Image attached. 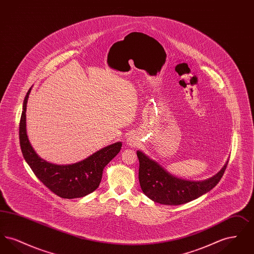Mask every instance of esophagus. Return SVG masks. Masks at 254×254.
I'll return each instance as SVG.
<instances>
[{"label":"esophagus","instance_id":"obj_1","mask_svg":"<svg viewBox=\"0 0 254 254\" xmlns=\"http://www.w3.org/2000/svg\"><path fill=\"white\" fill-rule=\"evenodd\" d=\"M127 144L129 145V146H135V145H137V144H138V139H137V137L134 136V135L129 136V137L127 138Z\"/></svg>","mask_w":254,"mask_h":254}]
</instances>
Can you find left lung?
<instances>
[{
  "mask_svg": "<svg viewBox=\"0 0 254 254\" xmlns=\"http://www.w3.org/2000/svg\"><path fill=\"white\" fill-rule=\"evenodd\" d=\"M137 156L142 191L152 201L168 205L186 204L211 190L221 180L229 163L228 159L220 171L206 180L190 181L170 174L141 150L137 151Z\"/></svg>",
  "mask_w": 254,
  "mask_h": 254,
  "instance_id": "obj_1",
  "label": "left lung"
}]
</instances>
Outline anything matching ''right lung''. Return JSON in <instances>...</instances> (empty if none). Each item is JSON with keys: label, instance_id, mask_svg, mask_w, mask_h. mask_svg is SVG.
I'll list each match as a JSON object with an SVG mask.
<instances>
[{"label": "right lung", "instance_id": "right-lung-1", "mask_svg": "<svg viewBox=\"0 0 254 254\" xmlns=\"http://www.w3.org/2000/svg\"><path fill=\"white\" fill-rule=\"evenodd\" d=\"M31 87L24 97L19 129L20 145L25 162L39 180L62 198H81L93 192L102 180L105 167L120 152L121 142L107 145L83 161L70 165H56L44 160L32 147L26 132L25 112Z\"/></svg>", "mask_w": 254, "mask_h": 254}]
</instances>
